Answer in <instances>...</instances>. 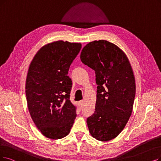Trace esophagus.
Instances as JSON below:
<instances>
[{"label": "esophagus", "instance_id": "34e87169", "mask_svg": "<svg viewBox=\"0 0 161 161\" xmlns=\"http://www.w3.org/2000/svg\"><path fill=\"white\" fill-rule=\"evenodd\" d=\"M79 106H80V107L82 106V105L84 104V100H80V101H79Z\"/></svg>", "mask_w": 161, "mask_h": 161}]
</instances>
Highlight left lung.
I'll return each mask as SVG.
<instances>
[{"mask_svg":"<svg viewBox=\"0 0 161 161\" xmlns=\"http://www.w3.org/2000/svg\"><path fill=\"white\" fill-rule=\"evenodd\" d=\"M80 57L94 70L98 85L95 112L86 120L89 132L98 141L112 140L132 113L136 86L131 64L116 45L103 40L86 44Z\"/></svg>","mask_w":161,"mask_h":161,"instance_id":"obj_1","label":"left lung"}]
</instances>
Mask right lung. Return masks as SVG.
<instances>
[{
    "instance_id": "obj_1",
    "label": "right lung",
    "mask_w": 161,
    "mask_h": 161,
    "mask_svg": "<svg viewBox=\"0 0 161 161\" xmlns=\"http://www.w3.org/2000/svg\"><path fill=\"white\" fill-rule=\"evenodd\" d=\"M82 47L80 43H49L31 61L25 82L28 108L35 125L45 137H65L76 116L70 100L72 80L68 71Z\"/></svg>"
}]
</instances>
